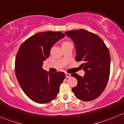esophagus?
<instances>
[{"instance_id":"esophagus-1","label":"esophagus","mask_w":124,"mask_h":124,"mask_svg":"<svg viewBox=\"0 0 124 124\" xmlns=\"http://www.w3.org/2000/svg\"><path fill=\"white\" fill-rule=\"evenodd\" d=\"M65 77H66V78H69V77H71V74L66 73V74H65Z\"/></svg>"}]
</instances>
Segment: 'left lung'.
Listing matches in <instances>:
<instances>
[{
  "instance_id": "8db88e82",
  "label": "left lung",
  "mask_w": 124,
  "mask_h": 124,
  "mask_svg": "<svg viewBox=\"0 0 124 124\" xmlns=\"http://www.w3.org/2000/svg\"><path fill=\"white\" fill-rule=\"evenodd\" d=\"M65 34L74 42L75 61L84 62L81 67L85 72L84 77L71 75L78 82L72 90L81 101H93L102 93L108 82L110 67L108 49L97 35L86 30L70 31Z\"/></svg>"
}]
</instances>
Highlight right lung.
I'll list each match as a JSON object with an SVG mask.
<instances>
[{
    "mask_svg": "<svg viewBox=\"0 0 124 124\" xmlns=\"http://www.w3.org/2000/svg\"><path fill=\"white\" fill-rule=\"evenodd\" d=\"M64 37L60 32H39L23 42L17 52L16 77L27 96L36 103L46 104L54 99L65 78L62 72H48L42 68L52 46Z\"/></svg>",
    "mask_w": 124,
    "mask_h": 124,
    "instance_id": "add662e5",
    "label": "right lung"
}]
</instances>
